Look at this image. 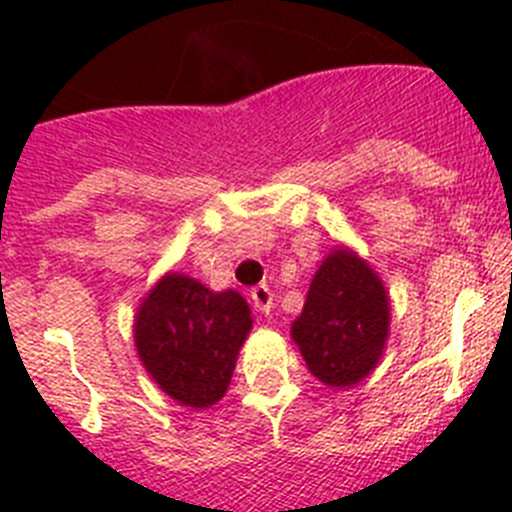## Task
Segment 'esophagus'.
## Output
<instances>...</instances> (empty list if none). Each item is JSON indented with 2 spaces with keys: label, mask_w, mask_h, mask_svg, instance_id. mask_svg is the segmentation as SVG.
Instances as JSON below:
<instances>
[{
  "label": "esophagus",
  "mask_w": 512,
  "mask_h": 512,
  "mask_svg": "<svg viewBox=\"0 0 512 512\" xmlns=\"http://www.w3.org/2000/svg\"><path fill=\"white\" fill-rule=\"evenodd\" d=\"M251 302L261 315H269V310L274 307V295H271V289L266 284H259V287L251 289Z\"/></svg>",
  "instance_id": "1"
}]
</instances>
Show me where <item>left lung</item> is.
<instances>
[{
	"mask_svg": "<svg viewBox=\"0 0 512 512\" xmlns=\"http://www.w3.org/2000/svg\"><path fill=\"white\" fill-rule=\"evenodd\" d=\"M390 295L354 248L338 243L320 261L289 333L315 379L351 387L377 369L390 336Z\"/></svg>",
	"mask_w": 512,
	"mask_h": 512,
	"instance_id": "1",
	"label": "left lung"
}]
</instances>
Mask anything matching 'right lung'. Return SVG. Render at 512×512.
<instances>
[{"instance_id": "add662e5", "label": "right lung", "mask_w": 512, "mask_h": 512, "mask_svg": "<svg viewBox=\"0 0 512 512\" xmlns=\"http://www.w3.org/2000/svg\"><path fill=\"white\" fill-rule=\"evenodd\" d=\"M251 325V307L235 289L212 292L166 271L135 310V351L158 390L184 408L205 410L228 392Z\"/></svg>"}]
</instances>
